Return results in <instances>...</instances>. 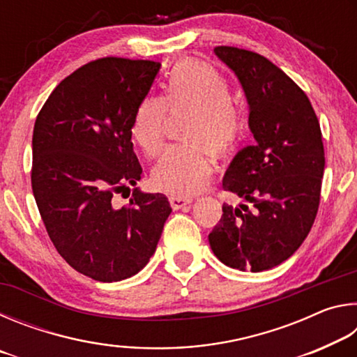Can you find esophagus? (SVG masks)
<instances>
[{
  "label": "esophagus",
  "instance_id": "esophagus-1",
  "mask_svg": "<svg viewBox=\"0 0 357 357\" xmlns=\"http://www.w3.org/2000/svg\"><path fill=\"white\" fill-rule=\"evenodd\" d=\"M192 203V198H185V197H181V195H172L170 197V204L173 209H181L187 206V204Z\"/></svg>",
  "mask_w": 357,
  "mask_h": 357
}]
</instances>
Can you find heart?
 <instances>
[{"label":"heart","instance_id":"obj_1","mask_svg":"<svg viewBox=\"0 0 357 357\" xmlns=\"http://www.w3.org/2000/svg\"><path fill=\"white\" fill-rule=\"evenodd\" d=\"M168 110L190 112L184 138L187 144H173L153 170L157 189L193 195L206 185L213 172V155H229L244 134L245 121L231 88L222 72L211 64L184 59L168 74L165 93L149 94L138 104L132 119V138L148 157L164 148Z\"/></svg>","mask_w":357,"mask_h":357}]
</instances>
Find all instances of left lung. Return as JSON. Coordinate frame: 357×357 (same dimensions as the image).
I'll return each instance as SVG.
<instances>
[{
  "instance_id": "left-lung-1",
  "label": "left lung",
  "mask_w": 357,
  "mask_h": 357,
  "mask_svg": "<svg viewBox=\"0 0 357 357\" xmlns=\"http://www.w3.org/2000/svg\"><path fill=\"white\" fill-rule=\"evenodd\" d=\"M215 55L243 84L255 146L239 151L223 189L252 206L223 204L209 233L214 255L239 271L261 273L299 249L321 198L324 148L307 94L268 58L220 45Z\"/></svg>"
}]
</instances>
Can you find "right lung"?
I'll return each instance as SVG.
<instances>
[{"label":"right lung","instance_id":"1","mask_svg":"<svg viewBox=\"0 0 357 357\" xmlns=\"http://www.w3.org/2000/svg\"><path fill=\"white\" fill-rule=\"evenodd\" d=\"M159 68L96 59L66 77L36 118L31 185L40 217L59 255L98 282L142 271L172 213L164 193L132 189L123 208L112 200L142 179L130 128Z\"/></svg>","mask_w":357,"mask_h":357}]
</instances>
